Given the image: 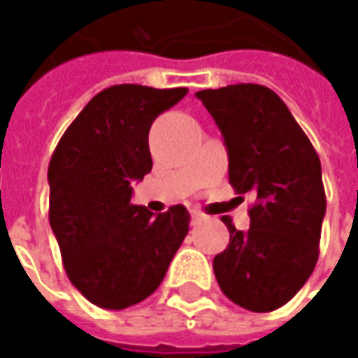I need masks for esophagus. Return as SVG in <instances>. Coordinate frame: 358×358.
I'll use <instances>...</instances> for the list:
<instances>
[{
	"instance_id": "1",
	"label": "esophagus",
	"mask_w": 358,
	"mask_h": 358,
	"mask_svg": "<svg viewBox=\"0 0 358 358\" xmlns=\"http://www.w3.org/2000/svg\"><path fill=\"white\" fill-rule=\"evenodd\" d=\"M203 219H205L203 213H197V211H194V213H192V222H194V224H199V222L203 221Z\"/></svg>"
}]
</instances>
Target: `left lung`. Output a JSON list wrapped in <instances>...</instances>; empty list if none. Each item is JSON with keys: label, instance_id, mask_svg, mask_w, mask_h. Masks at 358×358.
<instances>
[{"label": "left lung", "instance_id": "obj_1", "mask_svg": "<svg viewBox=\"0 0 358 358\" xmlns=\"http://www.w3.org/2000/svg\"><path fill=\"white\" fill-rule=\"evenodd\" d=\"M196 96L221 129L231 186L256 196L248 231L222 219L231 240L213 259L217 283L242 308H281L318 262L326 215L318 153L287 104L264 85H229Z\"/></svg>", "mask_w": 358, "mask_h": 358}]
</instances>
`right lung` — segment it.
Segmentation results:
<instances>
[{
    "instance_id": "add662e5",
    "label": "right lung",
    "mask_w": 358,
    "mask_h": 358,
    "mask_svg": "<svg viewBox=\"0 0 358 358\" xmlns=\"http://www.w3.org/2000/svg\"><path fill=\"white\" fill-rule=\"evenodd\" d=\"M186 87L114 85L92 96L50 159V227L69 281L87 301L124 310L162 283L189 231L184 205L153 215L131 203L153 169L149 129Z\"/></svg>"
}]
</instances>
